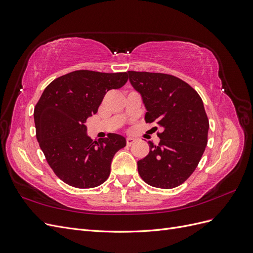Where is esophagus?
I'll use <instances>...</instances> for the list:
<instances>
[{"label": "esophagus", "instance_id": "esophagus-1", "mask_svg": "<svg viewBox=\"0 0 253 253\" xmlns=\"http://www.w3.org/2000/svg\"><path fill=\"white\" fill-rule=\"evenodd\" d=\"M135 142V139L132 138V137H127L126 138V145H131Z\"/></svg>", "mask_w": 253, "mask_h": 253}]
</instances>
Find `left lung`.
Instances as JSON below:
<instances>
[{
  "label": "left lung",
  "mask_w": 253,
  "mask_h": 253,
  "mask_svg": "<svg viewBox=\"0 0 253 253\" xmlns=\"http://www.w3.org/2000/svg\"><path fill=\"white\" fill-rule=\"evenodd\" d=\"M127 73L129 82L142 97L145 122L163 128L157 133L159 144L149 141V154L137 163L138 173L152 187H177L194 172L208 142L209 120L202 98L175 76Z\"/></svg>",
  "instance_id": "left-lung-1"
}]
</instances>
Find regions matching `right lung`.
Segmentation results:
<instances>
[{
	"mask_svg": "<svg viewBox=\"0 0 253 253\" xmlns=\"http://www.w3.org/2000/svg\"><path fill=\"white\" fill-rule=\"evenodd\" d=\"M127 78V73L75 71L50 82L36 104L37 140L52 171L67 185L95 188L109 178L112 159L126 147V138L110 133L93 140L85 122L104 95L124 86Z\"/></svg>",
	"mask_w": 253,
	"mask_h": 253,
	"instance_id": "add662e5",
	"label": "right lung"
}]
</instances>
